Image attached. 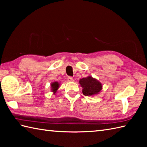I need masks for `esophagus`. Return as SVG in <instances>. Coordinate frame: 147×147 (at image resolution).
<instances>
[{"instance_id":"1","label":"esophagus","mask_w":147,"mask_h":147,"mask_svg":"<svg viewBox=\"0 0 147 147\" xmlns=\"http://www.w3.org/2000/svg\"><path fill=\"white\" fill-rule=\"evenodd\" d=\"M67 81L69 82H73V81H74V80H73V78L72 77H71V76H69V77H68L67 78Z\"/></svg>"}]
</instances>
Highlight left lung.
<instances>
[{"label": "left lung", "instance_id": "1", "mask_svg": "<svg viewBox=\"0 0 147 147\" xmlns=\"http://www.w3.org/2000/svg\"><path fill=\"white\" fill-rule=\"evenodd\" d=\"M80 86L82 87V92L85 96H94L97 95L102 90V85L98 80L88 76L80 80Z\"/></svg>", "mask_w": 147, "mask_h": 147}]
</instances>
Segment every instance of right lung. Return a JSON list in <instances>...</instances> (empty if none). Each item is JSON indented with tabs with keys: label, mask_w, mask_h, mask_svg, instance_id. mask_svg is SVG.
Masks as SVG:
<instances>
[{
	"label": "right lung",
	"mask_w": 147,
	"mask_h": 147,
	"mask_svg": "<svg viewBox=\"0 0 147 147\" xmlns=\"http://www.w3.org/2000/svg\"><path fill=\"white\" fill-rule=\"evenodd\" d=\"M59 86H60V83H58L57 82H52L51 84V92H53L54 94H55L56 92H57V90L59 89Z\"/></svg>",
	"instance_id": "obj_1"
}]
</instances>
